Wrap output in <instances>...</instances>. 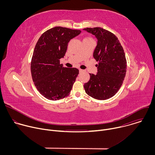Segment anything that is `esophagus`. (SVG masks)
Here are the masks:
<instances>
[{
    "instance_id": "34e87169",
    "label": "esophagus",
    "mask_w": 155,
    "mask_h": 155,
    "mask_svg": "<svg viewBox=\"0 0 155 155\" xmlns=\"http://www.w3.org/2000/svg\"><path fill=\"white\" fill-rule=\"evenodd\" d=\"M79 71H80V72H82L83 71V70H82V69H79Z\"/></svg>"
}]
</instances>
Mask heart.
<instances>
[{
	"label": "heart",
	"mask_w": 155,
	"mask_h": 155,
	"mask_svg": "<svg viewBox=\"0 0 155 155\" xmlns=\"http://www.w3.org/2000/svg\"><path fill=\"white\" fill-rule=\"evenodd\" d=\"M84 40H93L91 38H90V37H87V38H85Z\"/></svg>",
	"instance_id": "1"
}]
</instances>
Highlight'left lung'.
Masks as SVG:
<instances>
[{
	"instance_id": "obj_1",
	"label": "left lung",
	"mask_w": 155,
	"mask_h": 155,
	"mask_svg": "<svg viewBox=\"0 0 155 155\" xmlns=\"http://www.w3.org/2000/svg\"><path fill=\"white\" fill-rule=\"evenodd\" d=\"M83 30L97 39L93 53L98 62L97 73L90 74V80L84 84L85 92L96 99H108L118 91L126 75L127 62L124 50L118 38L108 31L102 28Z\"/></svg>"
}]
</instances>
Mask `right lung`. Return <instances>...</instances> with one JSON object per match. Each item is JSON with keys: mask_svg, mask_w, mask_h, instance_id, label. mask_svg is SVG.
<instances>
[{"mask_svg": "<svg viewBox=\"0 0 155 155\" xmlns=\"http://www.w3.org/2000/svg\"><path fill=\"white\" fill-rule=\"evenodd\" d=\"M80 33V30L58 26L44 32L38 40L31 71L35 87L45 98L56 101L69 95L79 71L64 68L59 59L65 56L69 41Z\"/></svg>", "mask_w": 155, "mask_h": 155, "instance_id": "1", "label": "right lung"}]
</instances>
